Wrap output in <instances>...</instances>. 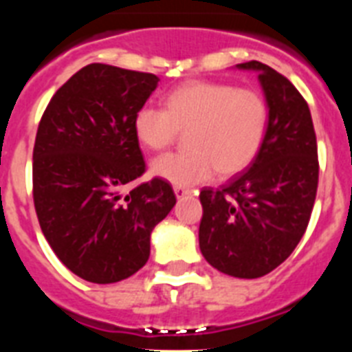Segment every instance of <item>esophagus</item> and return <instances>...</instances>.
<instances>
[{
  "instance_id": "1",
  "label": "esophagus",
  "mask_w": 352,
  "mask_h": 352,
  "mask_svg": "<svg viewBox=\"0 0 352 352\" xmlns=\"http://www.w3.org/2000/svg\"><path fill=\"white\" fill-rule=\"evenodd\" d=\"M190 192H192L190 188H185V186H174V194H176V197L178 199L185 197V195H188Z\"/></svg>"
}]
</instances>
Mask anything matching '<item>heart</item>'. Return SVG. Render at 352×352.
Masks as SVG:
<instances>
[{
    "instance_id": "obj_1",
    "label": "heart",
    "mask_w": 352,
    "mask_h": 352,
    "mask_svg": "<svg viewBox=\"0 0 352 352\" xmlns=\"http://www.w3.org/2000/svg\"><path fill=\"white\" fill-rule=\"evenodd\" d=\"M270 109L254 89L194 80L166 96V109L142 105L133 116L135 138L148 149H166L188 132L182 153L151 162V174L178 186L203 183L219 170L232 176L247 169L263 148Z\"/></svg>"
}]
</instances>
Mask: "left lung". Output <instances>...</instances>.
I'll return each instance as SVG.
<instances>
[{
	"label": "left lung",
	"instance_id": "8db88e82",
	"mask_svg": "<svg viewBox=\"0 0 352 352\" xmlns=\"http://www.w3.org/2000/svg\"><path fill=\"white\" fill-rule=\"evenodd\" d=\"M236 68L257 72L268 130L247 170L199 195V247L219 272L259 278L280 266L307 231L319 179L317 142L309 105L291 80L261 61Z\"/></svg>",
	"mask_w": 352,
	"mask_h": 352
}]
</instances>
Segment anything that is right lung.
I'll return each instance as SVG.
<instances>
[{
    "instance_id": "1",
    "label": "right lung",
    "mask_w": 352,
    "mask_h": 352,
    "mask_svg": "<svg viewBox=\"0 0 352 352\" xmlns=\"http://www.w3.org/2000/svg\"><path fill=\"white\" fill-rule=\"evenodd\" d=\"M144 72L91 63L49 102L33 148V201L58 259L84 280L114 284L148 263L149 236L176 204L146 170L133 116L157 89Z\"/></svg>"
}]
</instances>
